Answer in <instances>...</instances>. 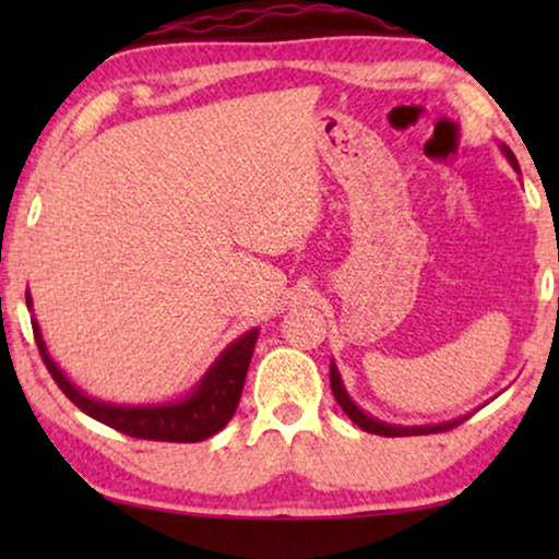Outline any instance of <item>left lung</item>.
I'll use <instances>...</instances> for the list:
<instances>
[{
    "label": "left lung",
    "mask_w": 559,
    "mask_h": 559,
    "mask_svg": "<svg viewBox=\"0 0 559 559\" xmlns=\"http://www.w3.org/2000/svg\"><path fill=\"white\" fill-rule=\"evenodd\" d=\"M501 152L507 155V159L511 163L514 170H519V163L514 157V152H511L507 144H501ZM331 389H333V396L335 402L341 404V409L346 412V415L354 419V423L361 427V430L371 432V435H384V438H409V435H432V432H445V430H453L455 425H461L465 417H457L453 423H442V425H423V427H402V425H389V423H381V419L366 415L364 409L356 407V402L350 400L346 386H343L341 381V373L335 369V364L331 361Z\"/></svg>",
    "instance_id": "8db88e82"
}]
</instances>
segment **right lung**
Returning a JSON list of instances; mask_svg holds the SVG:
<instances>
[{
    "mask_svg": "<svg viewBox=\"0 0 559 559\" xmlns=\"http://www.w3.org/2000/svg\"><path fill=\"white\" fill-rule=\"evenodd\" d=\"M27 308H33V297L25 295ZM33 331L37 348L45 366H48L50 377L56 379L68 400H71L81 412L88 417L98 419V423L114 427V430L129 435V438L140 440H163V442H201L218 430H224L228 419L234 417L236 407H239L243 379H247L251 354H254V343L259 335V328H251L241 338H236L231 346L224 348L205 377L201 379L193 392L186 400L167 402V404H142V407H119V404L91 400L83 394L79 386L71 384L58 364L52 361L48 348H45L43 333L37 328V320L33 318Z\"/></svg>",
    "mask_w": 559,
    "mask_h": 559,
    "instance_id": "right-lung-1",
    "label": "right lung"
}]
</instances>
